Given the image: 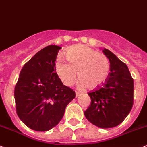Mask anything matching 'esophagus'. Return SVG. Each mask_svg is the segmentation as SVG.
Returning <instances> with one entry per match:
<instances>
[{"label": "esophagus", "mask_w": 147, "mask_h": 147, "mask_svg": "<svg viewBox=\"0 0 147 147\" xmlns=\"http://www.w3.org/2000/svg\"><path fill=\"white\" fill-rule=\"evenodd\" d=\"M75 94H76V98H77V97H78L80 95V92H78V91H76V92H75Z\"/></svg>", "instance_id": "34e87169"}]
</instances>
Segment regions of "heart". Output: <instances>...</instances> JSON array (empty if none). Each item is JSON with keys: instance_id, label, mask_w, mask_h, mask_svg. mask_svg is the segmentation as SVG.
Returning a JSON list of instances; mask_svg holds the SVG:
<instances>
[{"instance_id": "heart-1", "label": "heart", "mask_w": 147, "mask_h": 147, "mask_svg": "<svg viewBox=\"0 0 147 147\" xmlns=\"http://www.w3.org/2000/svg\"><path fill=\"white\" fill-rule=\"evenodd\" d=\"M68 63L57 59V73L66 85H72L76 80V72L81 85L95 89L106 81L109 75L110 61L105 55L83 45L71 47L65 52Z\"/></svg>"}]
</instances>
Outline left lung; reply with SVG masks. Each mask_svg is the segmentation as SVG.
<instances>
[{
	"mask_svg": "<svg viewBox=\"0 0 147 147\" xmlns=\"http://www.w3.org/2000/svg\"><path fill=\"white\" fill-rule=\"evenodd\" d=\"M111 64L109 75L102 87L88 92L91 103L86 119L102 129L117 126L130 113L134 103V80L127 65L107 49H102Z\"/></svg>",
	"mask_w": 147,
	"mask_h": 147,
	"instance_id": "1",
	"label": "left lung"
}]
</instances>
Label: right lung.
I'll use <instances>...</instances> for the list:
<instances>
[{
  "instance_id": "right-lung-1",
  "label": "right lung",
  "mask_w": 147,
  "mask_h": 147,
  "mask_svg": "<svg viewBox=\"0 0 147 147\" xmlns=\"http://www.w3.org/2000/svg\"><path fill=\"white\" fill-rule=\"evenodd\" d=\"M60 47L41 49L23 67L15 87L16 113L29 129L47 131L59 123L75 92L63 85L56 72Z\"/></svg>"
}]
</instances>
